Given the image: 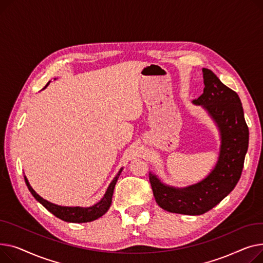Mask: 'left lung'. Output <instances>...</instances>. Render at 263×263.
I'll return each instance as SVG.
<instances>
[{"mask_svg":"<svg viewBox=\"0 0 263 263\" xmlns=\"http://www.w3.org/2000/svg\"><path fill=\"white\" fill-rule=\"evenodd\" d=\"M203 77L204 92L193 103L202 105L217 122L222 139L220 157L203 181L188 188L168 187L149 173L156 203L168 212L198 215L209 211L234 190L242 174L250 134L240 98L210 70L204 68Z\"/></svg>","mask_w":263,"mask_h":263,"instance_id":"left-lung-1","label":"left lung"}]
</instances>
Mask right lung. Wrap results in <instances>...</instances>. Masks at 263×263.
Listing matches in <instances>:
<instances>
[{
	"label": "right lung",
	"mask_w": 263,
	"mask_h": 263,
	"mask_svg": "<svg viewBox=\"0 0 263 263\" xmlns=\"http://www.w3.org/2000/svg\"><path fill=\"white\" fill-rule=\"evenodd\" d=\"M46 87V86H45ZM121 168L119 173L117 174V176L114 178V180L110 182L109 187H108L104 197L100 200L98 204H96L95 206L92 207H88V208H82V207H61L55 204H52L48 200L43 199L41 196H39L34 189L30 187V184L27 180V178L24 176L25 179V183L29 190V192L33 194V196L38 200V202L48 209L51 213H53L55 217H57L58 219L66 221V222H72V223H87V222H91L95 221L97 219H99L100 217L104 213L107 212V210L109 209L110 205H111V199H112V194H114V189L116 186V182L122 172Z\"/></svg>",
	"instance_id": "1"
}]
</instances>
